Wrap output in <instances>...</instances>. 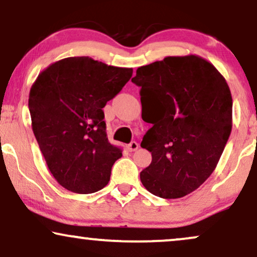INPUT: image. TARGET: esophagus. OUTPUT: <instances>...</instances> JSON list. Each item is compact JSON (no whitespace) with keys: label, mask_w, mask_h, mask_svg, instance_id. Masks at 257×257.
<instances>
[{"label":"esophagus","mask_w":257,"mask_h":257,"mask_svg":"<svg viewBox=\"0 0 257 257\" xmlns=\"http://www.w3.org/2000/svg\"><path fill=\"white\" fill-rule=\"evenodd\" d=\"M126 148H128L129 152H135V151H138V149H139V144H138V142L133 141L128 146H126Z\"/></svg>","instance_id":"34e87169"}]
</instances>
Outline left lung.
I'll list each match as a JSON object with an SVG mask.
<instances>
[{"mask_svg": "<svg viewBox=\"0 0 257 257\" xmlns=\"http://www.w3.org/2000/svg\"><path fill=\"white\" fill-rule=\"evenodd\" d=\"M142 118L141 147L152 164L140 173L149 192L177 199L212 174L232 128V97L225 78L194 54L166 57L136 70Z\"/></svg>", "mask_w": 257, "mask_h": 257, "instance_id": "left-lung-1", "label": "left lung"}]
</instances>
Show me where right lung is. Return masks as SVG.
I'll list each match as a JSON object with an SVG mask.
<instances>
[{
	"label": "right lung",
	"instance_id": "right-lung-1",
	"mask_svg": "<svg viewBox=\"0 0 257 257\" xmlns=\"http://www.w3.org/2000/svg\"><path fill=\"white\" fill-rule=\"evenodd\" d=\"M132 76L128 67L70 57L51 64L32 85V129L48 170L71 192L93 193L108 185L122 148L109 142L103 108Z\"/></svg>",
	"mask_w": 257,
	"mask_h": 257
}]
</instances>
